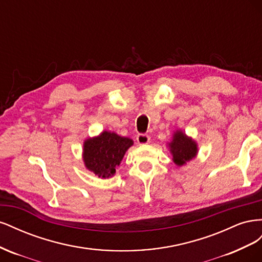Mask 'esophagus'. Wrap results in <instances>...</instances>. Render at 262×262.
<instances>
[{
	"mask_svg": "<svg viewBox=\"0 0 262 262\" xmlns=\"http://www.w3.org/2000/svg\"><path fill=\"white\" fill-rule=\"evenodd\" d=\"M149 140H150L149 136H147V134H144V133H140L137 136V141L139 144H146V143H148Z\"/></svg>",
	"mask_w": 262,
	"mask_h": 262,
	"instance_id": "esophagus-1",
	"label": "esophagus"
}]
</instances>
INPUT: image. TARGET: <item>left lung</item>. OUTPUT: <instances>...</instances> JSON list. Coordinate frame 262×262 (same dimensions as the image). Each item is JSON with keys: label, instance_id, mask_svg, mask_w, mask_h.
<instances>
[{"label": "left lung", "instance_id": "left-lung-1", "mask_svg": "<svg viewBox=\"0 0 262 262\" xmlns=\"http://www.w3.org/2000/svg\"><path fill=\"white\" fill-rule=\"evenodd\" d=\"M169 147L172 154V160L178 166L191 161L198 152L195 142L181 131H177L173 134V139L169 143Z\"/></svg>", "mask_w": 262, "mask_h": 262}]
</instances>
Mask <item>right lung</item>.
<instances>
[{
    "mask_svg": "<svg viewBox=\"0 0 262 262\" xmlns=\"http://www.w3.org/2000/svg\"><path fill=\"white\" fill-rule=\"evenodd\" d=\"M133 141L119 137L114 132L104 131L99 137L89 139L84 143L83 158L87 169L101 178H109L116 172Z\"/></svg>",
    "mask_w": 262,
    "mask_h": 262,
    "instance_id": "add662e5",
    "label": "right lung"
}]
</instances>
